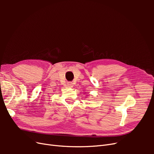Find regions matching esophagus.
Here are the masks:
<instances>
[{
  "instance_id": "obj_1",
  "label": "esophagus",
  "mask_w": 154,
  "mask_h": 154,
  "mask_svg": "<svg viewBox=\"0 0 154 154\" xmlns=\"http://www.w3.org/2000/svg\"><path fill=\"white\" fill-rule=\"evenodd\" d=\"M68 85L69 87H72L74 85H73V83L72 82H70V83H68V85Z\"/></svg>"
}]
</instances>
